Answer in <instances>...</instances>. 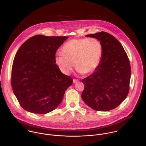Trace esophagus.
<instances>
[{
	"mask_svg": "<svg viewBox=\"0 0 146 146\" xmlns=\"http://www.w3.org/2000/svg\"><path fill=\"white\" fill-rule=\"evenodd\" d=\"M78 81V80L77 79H73V83H76Z\"/></svg>",
	"mask_w": 146,
	"mask_h": 146,
	"instance_id": "34e87169",
	"label": "esophagus"
}]
</instances>
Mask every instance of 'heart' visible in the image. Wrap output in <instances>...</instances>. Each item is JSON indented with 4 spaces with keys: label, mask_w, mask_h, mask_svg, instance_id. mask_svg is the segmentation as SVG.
Masks as SVG:
<instances>
[{
    "label": "heart",
    "mask_w": 146,
    "mask_h": 146,
    "mask_svg": "<svg viewBox=\"0 0 146 146\" xmlns=\"http://www.w3.org/2000/svg\"><path fill=\"white\" fill-rule=\"evenodd\" d=\"M62 52L58 53L55 58L56 63L62 72L68 74L75 63L78 71L89 75L100 64L103 46L101 42L94 38L74 39L64 44Z\"/></svg>",
    "instance_id": "1"
}]
</instances>
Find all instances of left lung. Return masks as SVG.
<instances>
[{
	"label": "left lung",
	"instance_id": "obj_1",
	"mask_svg": "<svg viewBox=\"0 0 146 146\" xmlns=\"http://www.w3.org/2000/svg\"><path fill=\"white\" fill-rule=\"evenodd\" d=\"M86 36L101 42L103 55L96 71L82 80L84 84L82 98L94 110H113L129 93L131 76L129 58L121 44L110 34L101 31Z\"/></svg>",
	"mask_w": 146,
	"mask_h": 146
}]
</instances>
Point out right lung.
I'll use <instances>...</instances> for the list:
<instances>
[{
  "label": "right lung",
  "instance_id": "add662e5",
  "mask_svg": "<svg viewBox=\"0 0 146 146\" xmlns=\"http://www.w3.org/2000/svg\"><path fill=\"white\" fill-rule=\"evenodd\" d=\"M67 36L35 35L24 42L12 64L11 85L21 107L44 114L62 101L72 78L62 74L56 64V53Z\"/></svg>",
  "mask_w": 146,
  "mask_h": 146
}]
</instances>
